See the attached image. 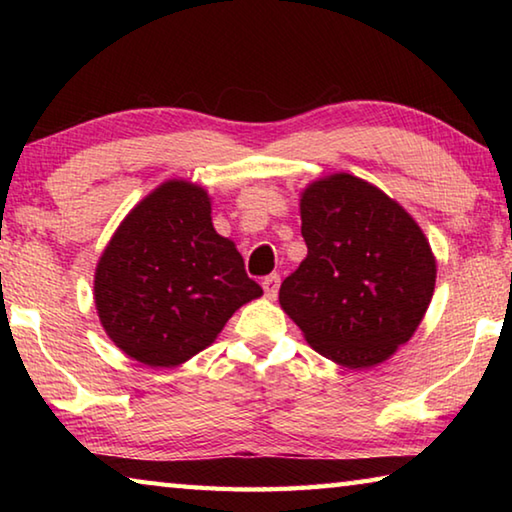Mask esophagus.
Segmentation results:
<instances>
[{
	"mask_svg": "<svg viewBox=\"0 0 512 512\" xmlns=\"http://www.w3.org/2000/svg\"><path fill=\"white\" fill-rule=\"evenodd\" d=\"M262 287H264V291H266V296L273 300V298L277 296V289H280V275H277V273L266 275L264 282H262Z\"/></svg>",
	"mask_w": 512,
	"mask_h": 512,
	"instance_id": "34e87169",
	"label": "esophagus"
}]
</instances>
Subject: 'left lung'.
<instances>
[{"instance_id":"obj_1","label":"left lung","mask_w":512,"mask_h":512,"mask_svg":"<svg viewBox=\"0 0 512 512\" xmlns=\"http://www.w3.org/2000/svg\"><path fill=\"white\" fill-rule=\"evenodd\" d=\"M307 257L280 305L307 343L343 368L386 361L422 323L436 259L420 225L375 185L334 173L300 194Z\"/></svg>"}]
</instances>
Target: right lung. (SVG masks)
I'll return each mask as SVG.
<instances>
[{"label":"right lung","mask_w":512,"mask_h":512,"mask_svg":"<svg viewBox=\"0 0 512 512\" xmlns=\"http://www.w3.org/2000/svg\"><path fill=\"white\" fill-rule=\"evenodd\" d=\"M259 296L235 244L216 235L210 196L187 180H167L137 203L94 273L103 329L151 368L192 359Z\"/></svg>","instance_id":"add662e5"}]
</instances>
